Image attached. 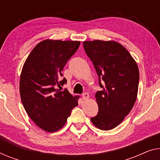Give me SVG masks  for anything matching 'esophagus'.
<instances>
[{
  "label": "esophagus",
  "mask_w": 160,
  "mask_h": 160,
  "mask_svg": "<svg viewBox=\"0 0 160 160\" xmlns=\"http://www.w3.org/2000/svg\"><path fill=\"white\" fill-rule=\"evenodd\" d=\"M89 97H90L89 94H88V92H84V93L82 95V98L83 100H87V99L89 98Z\"/></svg>",
  "instance_id": "esophagus-1"
}]
</instances>
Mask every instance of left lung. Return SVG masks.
I'll return each instance as SVG.
<instances>
[{
  "label": "left lung",
  "mask_w": 160,
  "mask_h": 160,
  "mask_svg": "<svg viewBox=\"0 0 160 160\" xmlns=\"http://www.w3.org/2000/svg\"><path fill=\"white\" fill-rule=\"evenodd\" d=\"M83 47L98 76V113L90 118L99 129H113L129 113L137 97L139 71L128 50L114 41H86Z\"/></svg>",
  "instance_id": "8db88e82"
}]
</instances>
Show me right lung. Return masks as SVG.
I'll return each mask as SVG.
<instances>
[{
	"label": "right lung",
	"mask_w": 160,
	"mask_h": 160,
	"mask_svg": "<svg viewBox=\"0 0 160 160\" xmlns=\"http://www.w3.org/2000/svg\"><path fill=\"white\" fill-rule=\"evenodd\" d=\"M80 44L78 41L44 40L33 49L23 66L19 83L21 102L31 119L45 132L62 128L78 105L79 95L58 88L67 83L62 72Z\"/></svg>",
	"instance_id": "1"
}]
</instances>
